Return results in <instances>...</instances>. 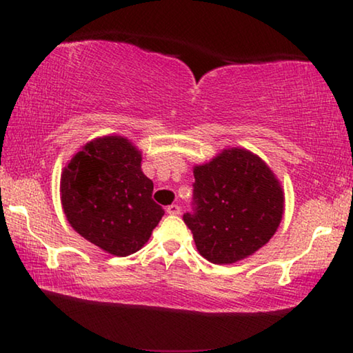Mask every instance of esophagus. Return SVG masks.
Returning <instances> with one entry per match:
<instances>
[{"mask_svg": "<svg viewBox=\"0 0 353 353\" xmlns=\"http://www.w3.org/2000/svg\"><path fill=\"white\" fill-rule=\"evenodd\" d=\"M166 212H168V214H179L181 213V207H179L177 204H172L166 208Z\"/></svg>", "mask_w": 353, "mask_h": 353, "instance_id": "obj_1", "label": "esophagus"}]
</instances>
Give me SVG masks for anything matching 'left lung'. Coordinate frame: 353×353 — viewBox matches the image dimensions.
Returning a JSON list of instances; mask_svg holds the SVG:
<instances>
[{"instance_id": "1", "label": "left lung", "mask_w": 353, "mask_h": 353, "mask_svg": "<svg viewBox=\"0 0 353 353\" xmlns=\"http://www.w3.org/2000/svg\"><path fill=\"white\" fill-rule=\"evenodd\" d=\"M196 212L185 213L198 252L214 265L254 255L276 234L285 212L282 183L265 160L227 146L193 166Z\"/></svg>"}]
</instances>
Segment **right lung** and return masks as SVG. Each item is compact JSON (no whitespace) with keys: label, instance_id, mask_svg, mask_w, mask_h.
I'll list each match as a JSON object with an SVG mask.
<instances>
[{"label":"right lung","instance_id":"add662e5","mask_svg":"<svg viewBox=\"0 0 353 353\" xmlns=\"http://www.w3.org/2000/svg\"><path fill=\"white\" fill-rule=\"evenodd\" d=\"M141 151L128 137L87 141L61 174V202L70 225L104 252L140 250L163 216L154 183L141 171Z\"/></svg>","mask_w":353,"mask_h":353}]
</instances>
